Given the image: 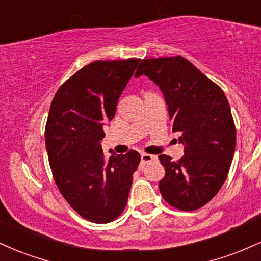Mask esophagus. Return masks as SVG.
Segmentation results:
<instances>
[{
  "label": "esophagus",
  "mask_w": 261,
  "mask_h": 261,
  "mask_svg": "<svg viewBox=\"0 0 261 261\" xmlns=\"http://www.w3.org/2000/svg\"><path fill=\"white\" fill-rule=\"evenodd\" d=\"M155 160H157V157H155V155H152V154H148V153L141 154V164H146V163H148V162H152V161H155Z\"/></svg>",
  "instance_id": "34e87169"
}]
</instances>
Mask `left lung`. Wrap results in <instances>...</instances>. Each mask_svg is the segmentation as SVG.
Masks as SVG:
<instances>
[{"label":"left lung","mask_w":261,"mask_h":261,"mask_svg":"<svg viewBox=\"0 0 261 261\" xmlns=\"http://www.w3.org/2000/svg\"><path fill=\"white\" fill-rule=\"evenodd\" d=\"M146 74L160 86L173 131L181 136L184 155L178 161L158 155L166 169L160 181L163 199L181 211L202 207L228 175L236 148V126L226 95L182 56L145 59L135 76Z\"/></svg>","instance_id":"obj_1"}]
</instances>
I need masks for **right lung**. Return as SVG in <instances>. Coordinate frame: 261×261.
<instances>
[{
	"instance_id": "1",
	"label": "right lung",
	"mask_w": 261,
	"mask_h": 261,
	"mask_svg": "<svg viewBox=\"0 0 261 261\" xmlns=\"http://www.w3.org/2000/svg\"><path fill=\"white\" fill-rule=\"evenodd\" d=\"M140 61L86 65L60 86L50 107L45 143L54 180L71 207L89 222H112L126 207L140 153L110 151L107 157L99 141Z\"/></svg>"
}]
</instances>
